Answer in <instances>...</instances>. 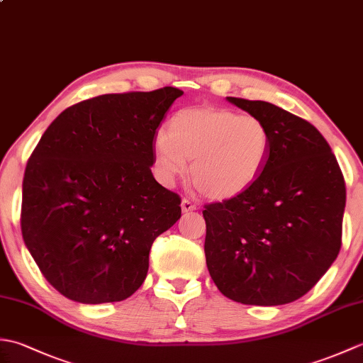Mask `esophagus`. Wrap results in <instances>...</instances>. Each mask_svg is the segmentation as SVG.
I'll return each mask as SVG.
<instances>
[{
    "instance_id": "1",
    "label": "esophagus",
    "mask_w": 363,
    "mask_h": 363,
    "mask_svg": "<svg viewBox=\"0 0 363 363\" xmlns=\"http://www.w3.org/2000/svg\"><path fill=\"white\" fill-rule=\"evenodd\" d=\"M181 209H182V212L184 213H189V212H194V211H196V206L190 201V199H187V198H184L182 199V203H181Z\"/></svg>"
}]
</instances>
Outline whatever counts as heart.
<instances>
[{"label": "heart", "mask_w": 363, "mask_h": 363, "mask_svg": "<svg viewBox=\"0 0 363 363\" xmlns=\"http://www.w3.org/2000/svg\"><path fill=\"white\" fill-rule=\"evenodd\" d=\"M272 150V133L254 115L221 107H186L154 138V169L172 186L186 173L207 198L240 195L260 176Z\"/></svg>", "instance_id": "b5f03b06"}]
</instances>
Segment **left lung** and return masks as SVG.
I'll return each mask as SVG.
<instances>
[{
	"label": "left lung",
	"mask_w": 363,
	"mask_h": 363,
	"mask_svg": "<svg viewBox=\"0 0 363 363\" xmlns=\"http://www.w3.org/2000/svg\"><path fill=\"white\" fill-rule=\"evenodd\" d=\"M228 101L265 123L272 150L248 189L203 211L207 269L237 303L287 304L306 295L340 251L342 169L309 121L267 101Z\"/></svg>",
	"instance_id": "1"
}]
</instances>
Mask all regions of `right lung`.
Listing matches in <instances>:
<instances>
[{"label":"right lung","instance_id":"right-lung-1","mask_svg":"<svg viewBox=\"0 0 363 363\" xmlns=\"http://www.w3.org/2000/svg\"><path fill=\"white\" fill-rule=\"evenodd\" d=\"M182 94L164 87L86 99L60 113L30 154L23 240L65 298H129L148 273L152 242L181 218L179 195L151 167L156 129Z\"/></svg>","mask_w":363,"mask_h":363}]
</instances>
